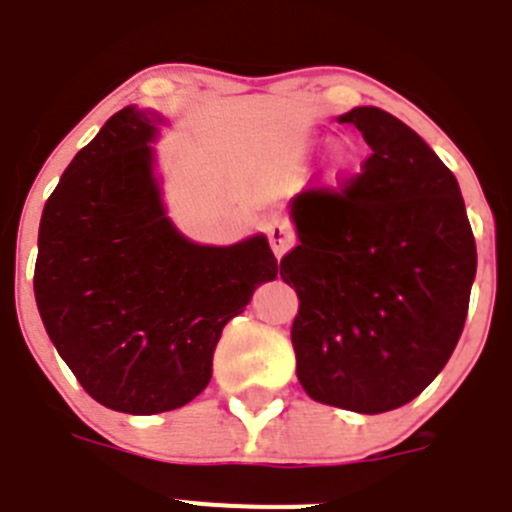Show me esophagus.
<instances>
[{
	"label": "esophagus",
	"instance_id": "1",
	"mask_svg": "<svg viewBox=\"0 0 512 512\" xmlns=\"http://www.w3.org/2000/svg\"><path fill=\"white\" fill-rule=\"evenodd\" d=\"M267 239H270V247H273L275 257H283L285 252L293 247V242H296V234H293V229H290V224L285 222V219H280V216H275V219H270L267 222Z\"/></svg>",
	"mask_w": 512,
	"mask_h": 512
}]
</instances>
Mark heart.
Returning a JSON list of instances; mask_svg holds the SVG:
<instances>
[{
  "label": "heart",
  "instance_id": "heart-1",
  "mask_svg": "<svg viewBox=\"0 0 512 512\" xmlns=\"http://www.w3.org/2000/svg\"><path fill=\"white\" fill-rule=\"evenodd\" d=\"M359 147L354 145L352 140H339L331 145V150L326 153V165H324V176L329 183H342L347 181L349 176H354L359 170Z\"/></svg>",
  "mask_w": 512,
  "mask_h": 512
}]
</instances>
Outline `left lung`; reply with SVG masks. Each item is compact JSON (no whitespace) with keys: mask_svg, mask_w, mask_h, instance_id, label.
I'll return each mask as SVG.
<instances>
[{"mask_svg":"<svg viewBox=\"0 0 512 512\" xmlns=\"http://www.w3.org/2000/svg\"><path fill=\"white\" fill-rule=\"evenodd\" d=\"M372 155L344 191L290 201L298 247L280 260L296 288L290 329L308 395L344 411H395L444 370L462 336L477 247L462 191L418 132L354 107Z\"/></svg>","mask_w":512,"mask_h":512,"instance_id":"8db88e82","label":"left lung"}]
</instances>
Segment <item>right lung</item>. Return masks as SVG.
<instances>
[{
    "mask_svg": "<svg viewBox=\"0 0 512 512\" xmlns=\"http://www.w3.org/2000/svg\"><path fill=\"white\" fill-rule=\"evenodd\" d=\"M168 117L124 107L50 193L35 301L50 342L96 403L176 411L211 380L222 329L278 275L265 234L199 245L170 222L155 142Z\"/></svg>",
    "mask_w": 512,
    "mask_h": 512,
    "instance_id": "add662e5",
    "label": "right lung"
}]
</instances>
